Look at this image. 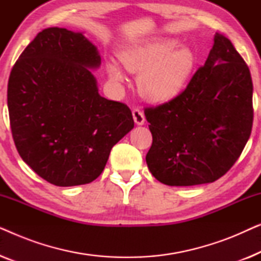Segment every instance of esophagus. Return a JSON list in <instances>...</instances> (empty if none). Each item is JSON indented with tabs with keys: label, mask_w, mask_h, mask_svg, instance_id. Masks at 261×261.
<instances>
[{
	"label": "esophagus",
	"mask_w": 261,
	"mask_h": 261,
	"mask_svg": "<svg viewBox=\"0 0 261 261\" xmlns=\"http://www.w3.org/2000/svg\"><path fill=\"white\" fill-rule=\"evenodd\" d=\"M132 114H133V119H134L135 123L139 124V126H141V124L145 123V115L140 109H138V108L133 109Z\"/></svg>",
	"instance_id": "esophagus-1"
}]
</instances>
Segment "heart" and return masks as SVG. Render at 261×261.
<instances>
[{
	"label": "heart",
	"instance_id": "1",
	"mask_svg": "<svg viewBox=\"0 0 261 261\" xmlns=\"http://www.w3.org/2000/svg\"><path fill=\"white\" fill-rule=\"evenodd\" d=\"M179 45L174 39H159L130 45L120 52L122 65L139 74L138 88L142 97L154 103L167 102L177 97L190 81L197 57L190 47ZM106 70L113 82L123 81L122 70L116 62H107Z\"/></svg>",
	"mask_w": 261,
	"mask_h": 261
}]
</instances>
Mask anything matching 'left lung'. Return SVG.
<instances>
[{
    "label": "left lung",
    "instance_id": "1",
    "mask_svg": "<svg viewBox=\"0 0 261 261\" xmlns=\"http://www.w3.org/2000/svg\"><path fill=\"white\" fill-rule=\"evenodd\" d=\"M252 96L247 64L229 39L216 33L204 66L185 90L145 109L153 138L146 163L155 179L190 187L226 174L251 135Z\"/></svg>",
    "mask_w": 261,
    "mask_h": 261
}]
</instances>
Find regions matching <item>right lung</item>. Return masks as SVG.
<instances>
[{
  "label": "right lung",
  "mask_w": 261,
  "mask_h": 261,
  "mask_svg": "<svg viewBox=\"0 0 261 261\" xmlns=\"http://www.w3.org/2000/svg\"><path fill=\"white\" fill-rule=\"evenodd\" d=\"M99 65L97 48L83 33L49 27L10 72L7 101L17 152L57 187L95 180L113 146L134 127L126 105L98 94L89 69Z\"/></svg>",
  "instance_id": "1"
}]
</instances>
